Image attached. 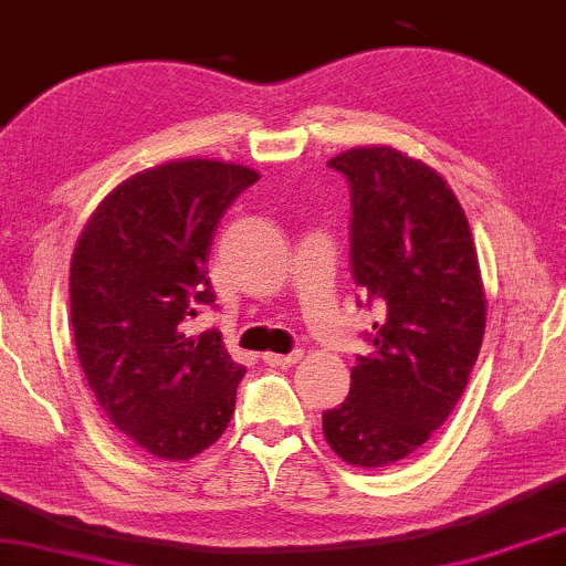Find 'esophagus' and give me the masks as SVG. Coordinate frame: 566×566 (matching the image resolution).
Returning a JSON list of instances; mask_svg holds the SVG:
<instances>
[{
    "instance_id": "obj_1",
    "label": "esophagus",
    "mask_w": 566,
    "mask_h": 566,
    "mask_svg": "<svg viewBox=\"0 0 566 566\" xmlns=\"http://www.w3.org/2000/svg\"><path fill=\"white\" fill-rule=\"evenodd\" d=\"M303 353L301 350H292V353H263V364L269 366H292L301 360Z\"/></svg>"
}]
</instances>
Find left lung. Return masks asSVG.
I'll return each instance as SVG.
<instances>
[{"label":"left lung","instance_id":"1","mask_svg":"<svg viewBox=\"0 0 566 566\" xmlns=\"http://www.w3.org/2000/svg\"><path fill=\"white\" fill-rule=\"evenodd\" d=\"M350 187V269L385 318L324 438L353 467H390L451 417L485 335L478 248L459 200L427 163L392 147L329 160ZM360 305V303H358Z\"/></svg>","mask_w":566,"mask_h":566}]
</instances>
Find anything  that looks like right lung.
Segmentation results:
<instances>
[{
	"instance_id": "1",
	"label": "right lung",
	"mask_w": 566,
	"mask_h": 566,
	"mask_svg": "<svg viewBox=\"0 0 566 566\" xmlns=\"http://www.w3.org/2000/svg\"><path fill=\"white\" fill-rule=\"evenodd\" d=\"M258 176L223 160H171L113 189L71 261V326L81 369L105 417L142 451L187 461L221 438L244 366L221 332H181L213 305V234Z\"/></svg>"
}]
</instances>
